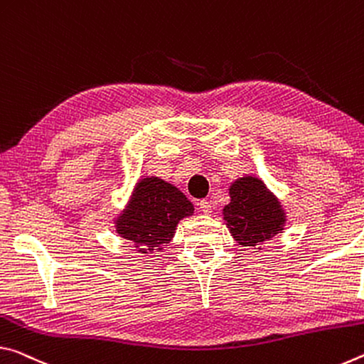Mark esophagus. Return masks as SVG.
<instances>
[{"label": "esophagus", "mask_w": 364, "mask_h": 364, "mask_svg": "<svg viewBox=\"0 0 364 364\" xmlns=\"http://www.w3.org/2000/svg\"><path fill=\"white\" fill-rule=\"evenodd\" d=\"M198 206H200V210L203 214H211L213 213V205L208 200H201Z\"/></svg>", "instance_id": "obj_1"}]
</instances>
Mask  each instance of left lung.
I'll return each instance as SVG.
<instances>
[{"label": "left lung", "instance_id": "left-lung-1", "mask_svg": "<svg viewBox=\"0 0 364 364\" xmlns=\"http://www.w3.org/2000/svg\"><path fill=\"white\" fill-rule=\"evenodd\" d=\"M230 203L224 206V221L242 247H261L285 225V211L276 195L258 177L237 178L229 188Z\"/></svg>", "mask_w": 364, "mask_h": 364}]
</instances>
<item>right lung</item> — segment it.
<instances>
[{
    "label": "right lung",
    "instance_id": "add662e5",
    "mask_svg": "<svg viewBox=\"0 0 364 364\" xmlns=\"http://www.w3.org/2000/svg\"><path fill=\"white\" fill-rule=\"evenodd\" d=\"M193 205L177 187L159 177L136 182L122 214L116 219V232L141 255L163 252L172 240L181 219L192 216Z\"/></svg>",
    "mask_w": 364,
    "mask_h": 364
}]
</instances>
